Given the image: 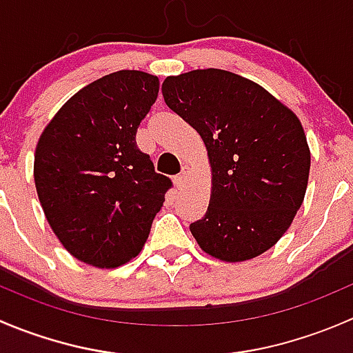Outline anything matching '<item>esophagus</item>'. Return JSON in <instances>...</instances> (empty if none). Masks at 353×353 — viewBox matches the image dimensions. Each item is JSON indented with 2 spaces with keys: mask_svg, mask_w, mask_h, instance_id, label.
<instances>
[{
  "mask_svg": "<svg viewBox=\"0 0 353 353\" xmlns=\"http://www.w3.org/2000/svg\"><path fill=\"white\" fill-rule=\"evenodd\" d=\"M188 177H190V167L184 165L183 170H181L179 176H176V179H174V181H176V186L177 188H183L184 184L188 183Z\"/></svg>",
  "mask_w": 353,
  "mask_h": 353,
  "instance_id": "1",
  "label": "esophagus"
}]
</instances>
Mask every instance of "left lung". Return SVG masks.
Listing matches in <instances>:
<instances>
[{
  "label": "left lung",
  "instance_id": "obj_1",
  "mask_svg": "<svg viewBox=\"0 0 353 353\" xmlns=\"http://www.w3.org/2000/svg\"><path fill=\"white\" fill-rule=\"evenodd\" d=\"M162 94L208 150L212 196L190 225L199 248L229 263L268 251L307 188L311 152L299 117L258 83L216 68L167 77Z\"/></svg>",
  "mask_w": 353,
  "mask_h": 353
}]
</instances>
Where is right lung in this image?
I'll return each mask as SVG.
<instances>
[{
	"label": "right lung",
	"instance_id": "right-lung-1",
	"mask_svg": "<svg viewBox=\"0 0 353 353\" xmlns=\"http://www.w3.org/2000/svg\"><path fill=\"white\" fill-rule=\"evenodd\" d=\"M157 95L154 74H105L77 92L39 138V201L66 251L87 265L116 268L133 259L172 186L137 145Z\"/></svg>",
	"mask_w": 353,
	"mask_h": 353
}]
</instances>
